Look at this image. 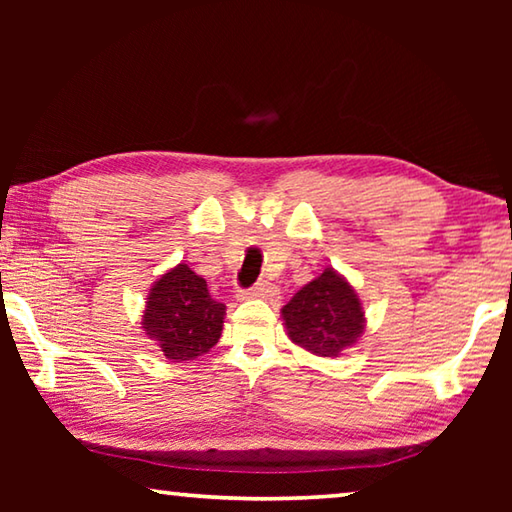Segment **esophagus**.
I'll return each instance as SVG.
<instances>
[{
  "label": "esophagus",
  "mask_w": 512,
  "mask_h": 512,
  "mask_svg": "<svg viewBox=\"0 0 512 512\" xmlns=\"http://www.w3.org/2000/svg\"><path fill=\"white\" fill-rule=\"evenodd\" d=\"M273 293H275V287H273V284H268V282H257L255 287H250V289L239 291V293H237V298H239V300H250V298H268V296H273Z\"/></svg>",
  "instance_id": "34e87169"
}]
</instances>
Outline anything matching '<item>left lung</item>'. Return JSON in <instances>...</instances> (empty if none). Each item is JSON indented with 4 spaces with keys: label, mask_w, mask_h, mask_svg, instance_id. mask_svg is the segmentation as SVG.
<instances>
[{
    "label": "left lung",
    "mask_w": 512,
    "mask_h": 512,
    "mask_svg": "<svg viewBox=\"0 0 512 512\" xmlns=\"http://www.w3.org/2000/svg\"><path fill=\"white\" fill-rule=\"evenodd\" d=\"M289 339L316 357H339L361 339L366 311L352 284L325 268L282 307Z\"/></svg>",
    "instance_id": "1"
}]
</instances>
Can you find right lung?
I'll use <instances>...</instances> for the list:
<instances>
[{
	"mask_svg": "<svg viewBox=\"0 0 512 512\" xmlns=\"http://www.w3.org/2000/svg\"><path fill=\"white\" fill-rule=\"evenodd\" d=\"M225 305L187 264L173 266L153 282L142 327L169 361L183 363L210 352L221 339Z\"/></svg>",
	"mask_w": 512,
	"mask_h": 512,
	"instance_id": "obj_1",
	"label": "right lung"
}]
</instances>
